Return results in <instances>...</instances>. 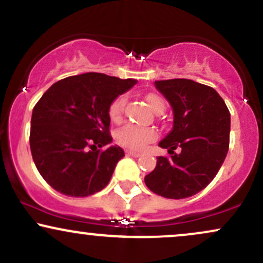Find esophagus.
Here are the masks:
<instances>
[{
  "mask_svg": "<svg viewBox=\"0 0 263 263\" xmlns=\"http://www.w3.org/2000/svg\"><path fill=\"white\" fill-rule=\"evenodd\" d=\"M126 155L131 156V157H140L142 153L141 152H136V151H132V149H126Z\"/></svg>",
  "mask_w": 263,
  "mask_h": 263,
  "instance_id": "obj_1",
  "label": "esophagus"
}]
</instances>
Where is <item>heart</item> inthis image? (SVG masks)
<instances>
[{
  "label": "heart",
  "mask_w": 263,
  "mask_h": 263,
  "mask_svg": "<svg viewBox=\"0 0 263 263\" xmlns=\"http://www.w3.org/2000/svg\"><path fill=\"white\" fill-rule=\"evenodd\" d=\"M147 104L151 110L156 114H162L165 108V104L161 96L156 93H148L146 96ZM126 105V96L120 95L116 99H114L112 102L108 106V116L114 122H119L122 119L123 110ZM158 135L153 128H142L136 127L132 125H126L123 127L119 128L115 135L116 142L120 146L126 147V148L141 151L143 149L149 142L157 140Z\"/></svg>",
  "instance_id": "1"
}]
</instances>
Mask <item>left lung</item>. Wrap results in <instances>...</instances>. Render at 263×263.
Wrapping results in <instances>:
<instances>
[{
    "mask_svg": "<svg viewBox=\"0 0 263 263\" xmlns=\"http://www.w3.org/2000/svg\"><path fill=\"white\" fill-rule=\"evenodd\" d=\"M155 85L173 108V128L159 142L171 156L157 157L156 168L144 183L161 197H193L206 188L225 161L230 112L221 96L204 84L170 79L155 81Z\"/></svg>",
    "mask_w": 263,
    "mask_h": 263,
    "instance_id": "1",
    "label": "left lung"
}]
</instances>
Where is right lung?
<instances>
[{
    "mask_svg": "<svg viewBox=\"0 0 263 263\" xmlns=\"http://www.w3.org/2000/svg\"><path fill=\"white\" fill-rule=\"evenodd\" d=\"M137 81L101 73L68 77L53 84L32 112L29 144L35 167L57 192L89 197L107 185L121 147H108V106Z\"/></svg>",
    "mask_w": 263,
    "mask_h": 263,
    "instance_id": "add662e5",
    "label": "right lung"
}]
</instances>
